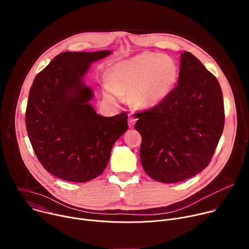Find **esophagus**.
I'll list each match as a JSON object with an SVG mask.
<instances>
[{"instance_id": "34e87169", "label": "esophagus", "mask_w": 249, "mask_h": 249, "mask_svg": "<svg viewBox=\"0 0 249 249\" xmlns=\"http://www.w3.org/2000/svg\"><path fill=\"white\" fill-rule=\"evenodd\" d=\"M137 119L131 115H129V118H128V124H129V127L130 128H133L135 126V123H136Z\"/></svg>"}]
</instances>
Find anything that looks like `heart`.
<instances>
[{"instance_id":"b5f03b06","label":"heart","mask_w":249,"mask_h":249,"mask_svg":"<svg viewBox=\"0 0 249 249\" xmlns=\"http://www.w3.org/2000/svg\"><path fill=\"white\" fill-rule=\"evenodd\" d=\"M178 78V67L166 56L152 52L141 53L113 65L107 73L105 96L118 100L122 92H130L137 107H149L162 100Z\"/></svg>"}]
</instances>
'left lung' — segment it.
Masks as SVG:
<instances>
[{"label": "left lung", "mask_w": 249, "mask_h": 249, "mask_svg": "<svg viewBox=\"0 0 249 249\" xmlns=\"http://www.w3.org/2000/svg\"><path fill=\"white\" fill-rule=\"evenodd\" d=\"M135 116L146 173L162 183L186 180L208 166L223 134L220 84L193 54L184 52L178 85L160 103Z\"/></svg>", "instance_id": "left-lung-1"}]
</instances>
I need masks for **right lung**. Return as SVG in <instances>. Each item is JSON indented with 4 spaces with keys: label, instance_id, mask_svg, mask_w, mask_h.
<instances>
[{
    "label": "right lung",
    "instance_id": "1",
    "mask_svg": "<svg viewBox=\"0 0 249 249\" xmlns=\"http://www.w3.org/2000/svg\"><path fill=\"white\" fill-rule=\"evenodd\" d=\"M111 52H63L35 77L29 90L25 125L33 151L58 178L87 182L108 163L112 146L127 131V113L103 117L89 101L83 78L90 63Z\"/></svg>",
    "mask_w": 249,
    "mask_h": 249
}]
</instances>
